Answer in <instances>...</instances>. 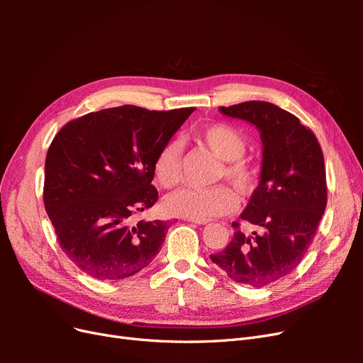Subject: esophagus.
I'll return each instance as SVG.
<instances>
[{"label":"esophagus","mask_w":363,"mask_h":363,"mask_svg":"<svg viewBox=\"0 0 363 363\" xmlns=\"http://www.w3.org/2000/svg\"><path fill=\"white\" fill-rule=\"evenodd\" d=\"M188 221L189 223H194V224H199V225H206L208 221H207V219H188Z\"/></svg>","instance_id":"1"}]
</instances>
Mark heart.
<instances>
[{
  "mask_svg": "<svg viewBox=\"0 0 363 363\" xmlns=\"http://www.w3.org/2000/svg\"><path fill=\"white\" fill-rule=\"evenodd\" d=\"M196 140L223 159L218 179H227L242 195L255 194L262 180V164L245 155L248 139L240 128L228 123H213L196 130ZM183 151L179 142H167L152 160V177L163 189L177 186L182 179ZM238 207L236 194L224 184L212 188H183L168 195L163 208L169 215L211 219L232 213Z\"/></svg>",
  "mask_w": 363,
  "mask_h": 363,
  "instance_id": "1",
  "label": "heart"
}]
</instances>
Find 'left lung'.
<instances>
[{
  "label": "left lung",
  "mask_w": 363,
  "mask_h": 363,
  "mask_svg": "<svg viewBox=\"0 0 363 363\" xmlns=\"http://www.w3.org/2000/svg\"><path fill=\"white\" fill-rule=\"evenodd\" d=\"M219 111L259 128L263 162L259 188L240 215L259 233L245 235L233 221V239L211 259L235 281L262 288L292 272L313 242L327 206L323 150L309 127L271 103Z\"/></svg>",
  "instance_id": "8db88e82"
}]
</instances>
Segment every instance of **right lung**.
Listing matches in <instances>:
<instances>
[{
  "instance_id": "add662e5",
  "label": "right lung",
  "mask_w": 363,
  "mask_h": 363,
  "mask_svg": "<svg viewBox=\"0 0 363 363\" xmlns=\"http://www.w3.org/2000/svg\"><path fill=\"white\" fill-rule=\"evenodd\" d=\"M194 107L119 106L65 124L45 159L43 204L60 248L96 280H123L148 267L169 224L131 216L159 199L152 160Z\"/></svg>"
}]
</instances>
